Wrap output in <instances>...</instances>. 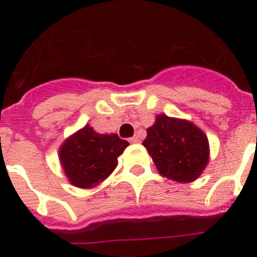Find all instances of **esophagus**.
I'll return each mask as SVG.
<instances>
[{"label": "esophagus", "instance_id": "obj_1", "mask_svg": "<svg viewBox=\"0 0 257 257\" xmlns=\"http://www.w3.org/2000/svg\"><path fill=\"white\" fill-rule=\"evenodd\" d=\"M129 143H132V144H139V143H140V137L137 136H133L132 139H129Z\"/></svg>", "mask_w": 257, "mask_h": 257}]
</instances>
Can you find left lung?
<instances>
[{"label": "left lung", "mask_w": 257, "mask_h": 257, "mask_svg": "<svg viewBox=\"0 0 257 257\" xmlns=\"http://www.w3.org/2000/svg\"><path fill=\"white\" fill-rule=\"evenodd\" d=\"M147 133L143 145L163 177L177 183L199 179L209 161V143L197 125L159 114Z\"/></svg>", "instance_id": "left-lung-1"}]
</instances>
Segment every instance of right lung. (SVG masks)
<instances>
[{"mask_svg":"<svg viewBox=\"0 0 257 257\" xmlns=\"http://www.w3.org/2000/svg\"><path fill=\"white\" fill-rule=\"evenodd\" d=\"M128 145L116 133L101 135L86 124L62 143L58 156L68 181L89 189L108 179L118 164L117 157Z\"/></svg>","mask_w":257,"mask_h":257,"instance_id":"right-lung-1","label":"right lung"}]
</instances>
